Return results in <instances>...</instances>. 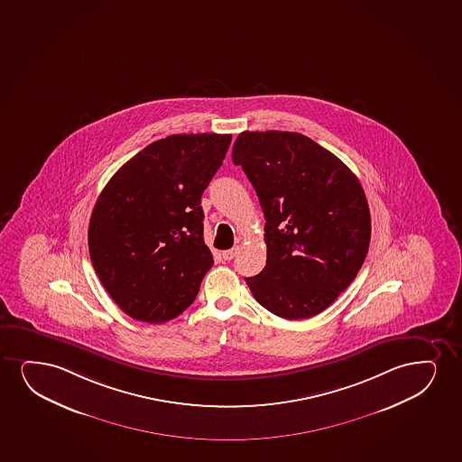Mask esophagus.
I'll list each match as a JSON object with an SVG mask.
<instances>
[{
	"instance_id": "esophagus-1",
	"label": "esophagus",
	"mask_w": 462,
	"mask_h": 462,
	"mask_svg": "<svg viewBox=\"0 0 462 462\" xmlns=\"http://www.w3.org/2000/svg\"><path fill=\"white\" fill-rule=\"evenodd\" d=\"M237 250H239V246H234V248H231V250H226V252H223V259H225V261H231V259H234V256L237 254Z\"/></svg>"
}]
</instances>
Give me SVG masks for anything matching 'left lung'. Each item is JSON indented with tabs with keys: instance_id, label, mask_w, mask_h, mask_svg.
<instances>
[{
	"instance_id": "8db88e82",
	"label": "left lung",
	"mask_w": 462,
	"mask_h": 462,
	"mask_svg": "<svg viewBox=\"0 0 462 462\" xmlns=\"http://www.w3.org/2000/svg\"><path fill=\"white\" fill-rule=\"evenodd\" d=\"M233 162L265 217L267 263L245 278L253 297L287 320L320 314L367 256L372 225L361 182L333 152L289 131L242 133Z\"/></svg>"
}]
</instances>
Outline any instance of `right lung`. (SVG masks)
<instances>
[{"mask_svg": "<svg viewBox=\"0 0 462 462\" xmlns=\"http://www.w3.org/2000/svg\"><path fill=\"white\" fill-rule=\"evenodd\" d=\"M231 134H173L118 169L95 203L88 253L118 308L164 323L186 310L214 259L203 237L201 195Z\"/></svg>", "mask_w": 462, "mask_h": 462, "instance_id": "right-lung-1", "label": "right lung"}]
</instances>
